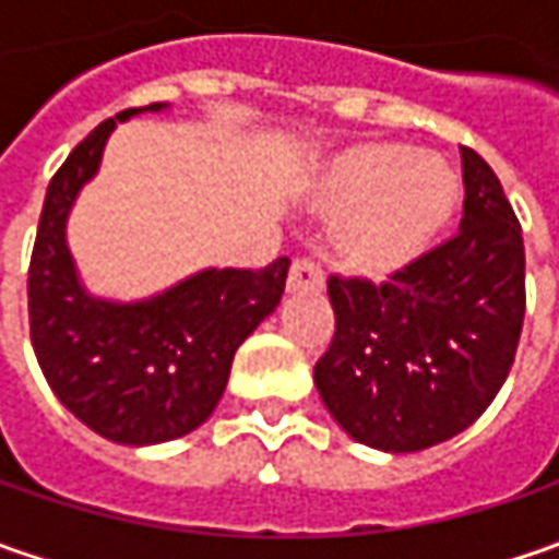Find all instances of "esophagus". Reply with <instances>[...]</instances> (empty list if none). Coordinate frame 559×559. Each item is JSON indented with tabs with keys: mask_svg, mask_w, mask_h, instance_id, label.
Returning <instances> with one entry per match:
<instances>
[{
	"mask_svg": "<svg viewBox=\"0 0 559 559\" xmlns=\"http://www.w3.org/2000/svg\"><path fill=\"white\" fill-rule=\"evenodd\" d=\"M286 289L289 292H320L323 289V270L317 267L313 261H308V258H298V261H292Z\"/></svg>",
	"mask_w": 559,
	"mask_h": 559,
	"instance_id": "34e87169",
	"label": "esophagus"
}]
</instances>
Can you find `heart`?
<instances>
[{
    "label": "heart",
    "instance_id": "heart-1",
    "mask_svg": "<svg viewBox=\"0 0 559 559\" xmlns=\"http://www.w3.org/2000/svg\"><path fill=\"white\" fill-rule=\"evenodd\" d=\"M457 189L436 162L404 145L364 142L338 155L317 186V211L335 229V254L360 276H392L439 242Z\"/></svg>",
    "mask_w": 559,
    "mask_h": 559
}]
</instances>
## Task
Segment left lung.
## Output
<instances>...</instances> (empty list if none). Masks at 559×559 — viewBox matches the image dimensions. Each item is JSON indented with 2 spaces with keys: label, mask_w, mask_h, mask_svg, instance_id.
<instances>
[{
  "label": "left lung",
  "mask_w": 559,
  "mask_h": 559,
  "mask_svg": "<svg viewBox=\"0 0 559 559\" xmlns=\"http://www.w3.org/2000/svg\"><path fill=\"white\" fill-rule=\"evenodd\" d=\"M463 158L461 229L385 283L330 276L335 335L313 367L333 419L360 444L407 454L483 417L526 317L523 229L495 170Z\"/></svg>",
  "instance_id": "1"
}]
</instances>
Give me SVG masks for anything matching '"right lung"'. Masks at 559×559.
<instances>
[{
    "mask_svg": "<svg viewBox=\"0 0 559 559\" xmlns=\"http://www.w3.org/2000/svg\"><path fill=\"white\" fill-rule=\"evenodd\" d=\"M127 108L98 123L55 170L27 270L31 342L58 401L102 439L158 444L199 429L224 395L236 348L286 289L289 258L261 270H202L136 305L86 295L64 242L80 186L96 174Z\"/></svg>",
    "mask_w": 559,
    "mask_h": 559,
    "instance_id": "obj_1",
    "label": "right lung"
}]
</instances>
